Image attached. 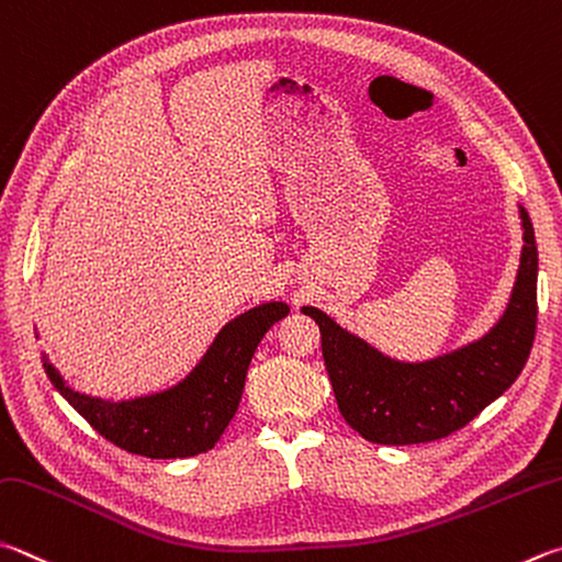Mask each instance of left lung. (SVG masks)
<instances>
[{
    "label": "left lung",
    "mask_w": 562,
    "mask_h": 562,
    "mask_svg": "<svg viewBox=\"0 0 562 562\" xmlns=\"http://www.w3.org/2000/svg\"><path fill=\"white\" fill-rule=\"evenodd\" d=\"M524 250L512 300L482 339L427 361H395L329 314L302 307L322 331L324 366L344 420L375 445L432 442L472 423L521 375L536 339L538 248L518 206Z\"/></svg>",
    "instance_id": "8db88e82"
}]
</instances>
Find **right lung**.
Segmentation results:
<instances>
[{
    "label": "right lung",
    "mask_w": 562,
    "mask_h": 562,
    "mask_svg": "<svg viewBox=\"0 0 562 562\" xmlns=\"http://www.w3.org/2000/svg\"><path fill=\"white\" fill-rule=\"evenodd\" d=\"M284 302H265L231 319L187 379L167 391L108 401L78 393L48 363L44 371L56 391L95 430L120 450L149 459H181L209 452L238 411L255 349L274 322L284 319Z\"/></svg>",
    "instance_id": "right-lung-1"
}]
</instances>
